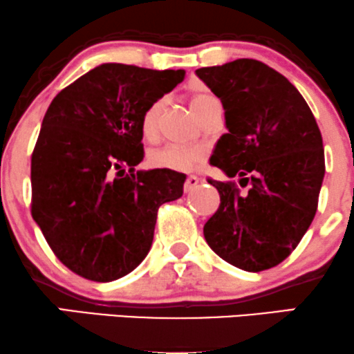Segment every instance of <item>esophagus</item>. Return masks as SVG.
<instances>
[{
  "mask_svg": "<svg viewBox=\"0 0 354 354\" xmlns=\"http://www.w3.org/2000/svg\"><path fill=\"white\" fill-rule=\"evenodd\" d=\"M200 181L201 180L198 176H188V178H186V181H185V193H189V191H193L198 185H200Z\"/></svg>",
  "mask_w": 354,
  "mask_h": 354,
  "instance_id": "esophagus-1",
  "label": "esophagus"
}]
</instances>
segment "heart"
I'll list each match as a JSON object with an SVG mask.
<instances>
[{
	"mask_svg": "<svg viewBox=\"0 0 354 354\" xmlns=\"http://www.w3.org/2000/svg\"><path fill=\"white\" fill-rule=\"evenodd\" d=\"M211 100L214 98L208 95L193 96L189 101V108L193 115L196 116L198 111ZM163 106L165 101L158 100L153 104H149L148 109L145 111L143 120H141V135L146 141H154L160 135V118L161 113H163ZM205 160L206 149L203 146H189V148H185V146H163V148L154 149L148 156V163L153 168L176 173L193 171V169L200 168Z\"/></svg>",
	"mask_w": 354,
	"mask_h": 354,
	"instance_id": "b5f03b06",
	"label": "heart"
}]
</instances>
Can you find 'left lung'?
Masks as SVG:
<instances>
[{
    "instance_id": "8db88e82",
    "label": "left lung",
    "mask_w": 354,
    "mask_h": 354,
    "mask_svg": "<svg viewBox=\"0 0 354 354\" xmlns=\"http://www.w3.org/2000/svg\"><path fill=\"white\" fill-rule=\"evenodd\" d=\"M196 76L221 100L228 129L209 163L250 185L239 194L231 183L208 180L221 203L205 239L239 270H270L298 246L316 214L324 178L319 128L298 89L261 61L200 68Z\"/></svg>"
}]
</instances>
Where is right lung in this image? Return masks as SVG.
Wrapping results in <instances>:
<instances>
[{
    "instance_id": "obj_1",
    "label": "right lung",
    "mask_w": 354,
    "mask_h": 354,
    "mask_svg": "<svg viewBox=\"0 0 354 354\" xmlns=\"http://www.w3.org/2000/svg\"><path fill=\"white\" fill-rule=\"evenodd\" d=\"M185 70L103 63L56 95L31 156V214L64 266L115 281L149 253L158 208L181 198L186 174L135 169L141 120Z\"/></svg>"
}]
</instances>
